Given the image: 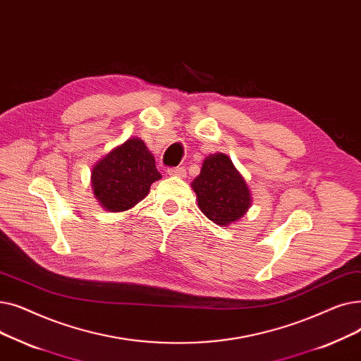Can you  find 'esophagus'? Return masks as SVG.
Here are the masks:
<instances>
[{
    "label": "esophagus",
    "mask_w": 361,
    "mask_h": 361,
    "mask_svg": "<svg viewBox=\"0 0 361 361\" xmlns=\"http://www.w3.org/2000/svg\"><path fill=\"white\" fill-rule=\"evenodd\" d=\"M167 173H169L170 176H176V178H185V175H186V170H185V167H182V166H178V167H171V169H169V170H167Z\"/></svg>",
    "instance_id": "esophagus-1"
}]
</instances>
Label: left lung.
<instances>
[{
  "label": "left lung",
  "instance_id": "left-lung-1",
  "mask_svg": "<svg viewBox=\"0 0 361 361\" xmlns=\"http://www.w3.org/2000/svg\"><path fill=\"white\" fill-rule=\"evenodd\" d=\"M191 186L197 194L200 210L223 228L244 217L251 205L245 179L223 152L205 157L200 175Z\"/></svg>",
  "mask_w": 361,
  "mask_h": 361
}]
</instances>
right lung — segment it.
<instances>
[{
	"label": "right lung",
	"mask_w": 361,
	"mask_h": 361,
	"mask_svg": "<svg viewBox=\"0 0 361 361\" xmlns=\"http://www.w3.org/2000/svg\"><path fill=\"white\" fill-rule=\"evenodd\" d=\"M161 179L156 160L140 138L113 148L91 171V185L98 202L109 212L132 209L144 200L151 185Z\"/></svg>",
	"instance_id": "1"
}]
</instances>
